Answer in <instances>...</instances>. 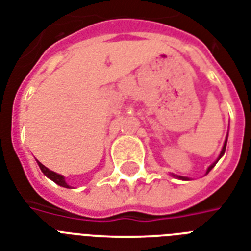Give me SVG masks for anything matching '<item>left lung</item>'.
Here are the masks:
<instances>
[{
    "label": "left lung",
    "mask_w": 251,
    "mask_h": 251,
    "mask_svg": "<svg viewBox=\"0 0 251 251\" xmlns=\"http://www.w3.org/2000/svg\"><path fill=\"white\" fill-rule=\"evenodd\" d=\"M226 141H228V137L226 138V142H224V146H223V150H222V152H220V155H219V159H220V157H222L223 155H224V152H226ZM219 159H218V160H216V161H215L214 164H212V165H210V167H208V169H207V172H206V173H208V172H210L211 169H212V168L215 167V164H216V163H218V161H219ZM173 176H175V177H177V178H179V179H185V181H187V179H189V178H187V177H182V176H176V175H173Z\"/></svg>",
    "instance_id": "left-lung-1"
}]
</instances>
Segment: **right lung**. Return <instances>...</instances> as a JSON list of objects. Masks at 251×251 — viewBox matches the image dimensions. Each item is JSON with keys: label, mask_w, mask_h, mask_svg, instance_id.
<instances>
[{"label": "right lung", "mask_w": 251, "mask_h": 251, "mask_svg": "<svg viewBox=\"0 0 251 251\" xmlns=\"http://www.w3.org/2000/svg\"><path fill=\"white\" fill-rule=\"evenodd\" d=\"M37 164H39V167H40L41 172H43V173H44V175L47 176L48 178L52 179L53 182H56L57 185H60V186H62V187H69V189H70V186H69L68 183H66V181H65L64 176L58 175V173H56V172H53V171H50V169H48V168L44 167V165L41 164L40 161H37Z\"/></svg>", "instance_id": "obj_1"}]
</instances>
